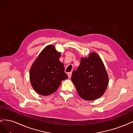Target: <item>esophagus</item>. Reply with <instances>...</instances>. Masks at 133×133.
Masks as SVG:
<instances>
[{
    "mask_svg": "<svg viewBox=\"0 0 133 133\" xmlns=\"http://www.w3.org/2000/svg\"><path fill=\"white\" fill-rule=\"evenodd\" d=\"M71 74H72L71 72H70V73H68V77H69V78H71Z\"/></svg>",
    "mask_w": 133,
    "mask_h": 133,
    "instance_id": "obj_1",
    "label": "esophagus"
}]
</instances>
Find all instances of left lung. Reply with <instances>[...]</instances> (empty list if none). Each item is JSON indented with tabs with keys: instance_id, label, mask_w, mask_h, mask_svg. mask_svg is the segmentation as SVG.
I'll list each match as a JSON object with an SVG mask.
<instances>
[{
	"instance_id": "8db88e82",
	"label": "left lung",
	"mask_w": 133,
	"mask_h": 133,
	"mask_svg": "<svg viewBox=\"0 0 133 133\" xmlns=\"http://www.w3.org/2000/svg\"><path fill=\"white\" fill-rule=\"evenodd\" d=\"M71 80L80 97L89 101L97 99L104 94L109 76L102 60L92 52L88 58H81L77 70L72 73Z\"/></svg>"
}]
</instances>
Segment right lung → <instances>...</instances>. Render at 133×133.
<instances>
[{
	"label": "right lung",
	"instance_id": "1",
	"mask_svg": "<svg viewBox=\"0 0 133 133\" xmlns=\"http://www.w3.org/2000/svg\"><path fill=\"white\" fill-rule=\"evenodd\" d=\"M61 53L53 45H48L32 64L29 72L31 86L38 94L46 96L53 93L62 81L68 79L64 64L60 61Z\"/></svg>",
	"mask_w": 133,
	"mask_h": 133
}]
</instances>
